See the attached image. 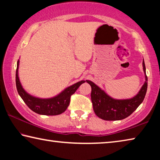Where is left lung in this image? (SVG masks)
I'll return each mask as SVG.
<instances>
[{
	"label": "left lung",
	"mask_w": 160,
	"mask_h": 160,
	"mask_svg": "<svg viewBox=\"0 0 160 160\" xmlns=\"http://www.w3.org/2000/svg\"><path fill=\"white\" fill-rule=\"evenodd\" d=\"M143 69L145 73V81L141 90L133 98L116 100L107 95L103 90L90 80H86L91 86V101L93 111L97 116L106 121L122 120L129 116L144 101L147 90V76L143 59Z\"/></svg>",
	"instance_id": "obj_1"
}]
</instances>
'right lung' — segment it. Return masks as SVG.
Instances as JSON below:
<instances>
[{
  "mask_svg": "<svg viewBox=\"0 0 160 160\" xmlns=\"http://www.w3.org/2000/svg\"><path fill=\"white\" fill-rule=\"evenodd\" d=\"M18 64L19 60L17 62V68L16 72V85L17 91L28 108L35 113L41 115L56 116L65 112L70 104L71 95L75 93L81 84L85 82V80L80 81L67 88L60 94L52 98H39L28 94L21 86L18 74Z\"/></svg>",
  "mask_w": 160,
  "mask_h": 160,
  "instance_id": "add662e5",
  "label": "right lung"
}]
</instances>
